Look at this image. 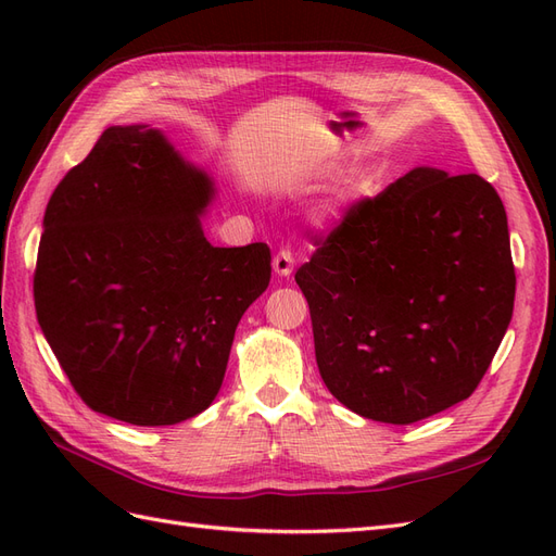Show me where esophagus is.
I'll use <instances>...</instances> for the list:
<instances>
[{
  "instance_id": "esophagus-1",
  "label": "esophagus",
  "mask_w": 556,
  "mask_h": 556,
  "mask_svg": "<svg viewBox=\"0 0 556 556\" xmlns=\"http://www.w3.org/2000/svg\"><path fill=\"white\" fill-rule=\"evenodd\" d=\"M292 268H294V252L290 248L278 250L276 257H274V271L278 276H290Z\"/></svg>"
}]
</instances>
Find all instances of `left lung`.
<instances>
[{
	"label": "left lung",
	"mask_w": 556,
	"mask_h": 556,
	"mask_svg": "<svg viewBox=\"0 0 556 556\" xmlns=\"http://www.w3.org/2000/svg\"><path fill=\"white\" fill-rule=\"evenodd\" d=\"M294 276L327 390L410 425L476 392L506 336L515 266L503 201L478 174L417 166L315 233Z\"/></svg>",
	"instance_id": "8db88e82"
}]
</instances>
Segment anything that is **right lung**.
<instances>
[{"mask_svg":"<svg viewBox=\"0 0 556 556\" xmlns=\"http://www.w3.org/2000/svg\"><path fill=\"white\" fill-rule=\"evenodd\" d=\"M211 197V180L146 125L109 127L50 197L35 306L92 410L164 427L220 392L239 319L271 280V250L211 245L199 225Z\"/></svg>","mask_w":556,"mask_h":556,"instance_id":"1","label":"right lung"}]
</instances>
